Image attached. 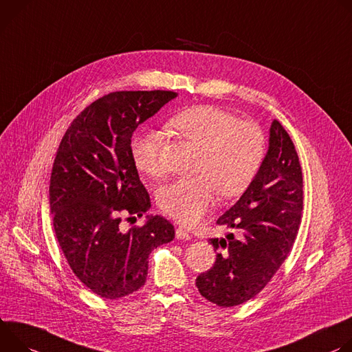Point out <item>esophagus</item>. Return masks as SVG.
I'll use <instances>...</instances> for the list:
<instances>
[{
	"instance_id": "esophagus-1",
	"label": "esophagus",
	"mask_w": 352,
	"mask_h": 352,
	"mask_svg": "<svg viewBox=\"0 0 352 352\" xmlns=\"http://www.w3.org/2000/svg\"><path fill=\"white\" fill-rule=\"evenodd\" d=\"M176 238H177V239L190 241V239H191V235H190V233H188L186 229H183V228H177V229H176Z\"/></svg>"
}]
</instances>
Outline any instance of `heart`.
<instances>
[{
  "instance_id": "b5f03b06",
  "label": "heart",
  "mask_w": 352,
  "mask_h": 352,
  "mask_svg": "<svg viewBox=\"0 0 352 352\" xmlns=\"http://www.w3.org/2000/svg\"><path fill=\"white\" fill-rule=\"evenodd\" d=\"M168 127L200 146L196 172L165 184L160 191V206L183 225L197 223L215 201L236 197L257 176L265 156V137L260 126L221 107L199 104L170 117ZM162 135L142 130L131 141L135 168L148 176H161Z\"/></svg>"
}]
</instances>
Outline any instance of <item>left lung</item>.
Wrapping results in <instances>:
<instances>
[{
	"label": "left lung",
	"instance_id": "8db88e82",
	"mask_svg": "<svg viewBox=\"0 0 352 352\" xmlns=\"http://www.w3.org/2000/svg\"><path fill=\"white\" fill-rule=\"evenodd\" d=\"M302 169L294 142L278 120L270 127L261 168L241 199L217 223L229 229L211 239L214 265L196 285L210 302L230 307L254 298L288 257L303 208Z\"/></svg>",
	"mask_w": 352,
	"mask_h": 352
}]
</instances>
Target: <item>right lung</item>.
<instances>
[{
    "instance_id": "right-lung-1",
    "label": "right lung",
    "mask_w": 352,
    "mask_h": 352,
    "mask_svg": "<svg viewBox=\"0 0 352 352\" xmlns=\"http://www.w3.org/2000/svg\"><path fill=\"white\" fill-rule=\"evenodd\" d=\"M176 96L170 91L104 95L75 117L57 149L49 188L56 236L74 274L102 298L138 291L149 253L175 239L164 217H146L129 230L122 217H142L151 208L131 158L133 133Z\"/></svg>"
}]
</instances>
